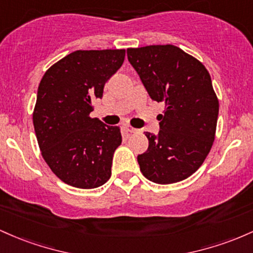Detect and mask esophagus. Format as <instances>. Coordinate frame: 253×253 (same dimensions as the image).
<instances>
[{
    "mask_svg": "<svg viewBox=\"0 0 253 253\" xmlns=\"http://www.w3.org/2000/svg\"><path fill=\"white\" fill-rule=\"evenodd\" d=\"M126 129L129 132H137L138 131V129H135V127H132L131 126H126Z\"/></svg>",
    "mask_w": 253,
    "mask_h": 253,
    "instance_id": "34e87169",
    "label": "esophagus"
}]
</instances>
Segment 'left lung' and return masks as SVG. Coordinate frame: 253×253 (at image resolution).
<instances>
[{
    "label": "left lung",
    "instance_id": "8db88e82",
    "mask_svg": "<svg viewBox=\"0 0 253 253\" xmlns=\"http://www.w3.org/2000/svg\"><path fill=\"white\" fill-rule=\"evenodd\" d=\"M127 59L153 100L164 101L158 135L146 132L147 152L137 157L153 183L184 180L200 169L215 138L218 100L211 75L198 59L174 45L126 50Z\"/></svg>",
    "mask_w": 253,
    "mask_h": 253
}]
</instances>
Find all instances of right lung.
I'll list each match as a JSON object with an SVG mask.
<instances>
[{
  "label": "right lung",
  "instance_id": "obj_1",
  "mask_svg": "<svg viewBox=\"0 0 253 253\" xmlns=\"http://www.w3.org/2000/svg\"><path fill=\"white\" fill-rule=\"evenodd\" d=\"M124 57L126 50L74 51L47 69L39 84L33 112L37 140L51 171L68 185L94 189L111 177L121 130L89 113Z\"/></svg>",
  "mask_w": 253,
  "mask_h": 253
}]
</instances>
